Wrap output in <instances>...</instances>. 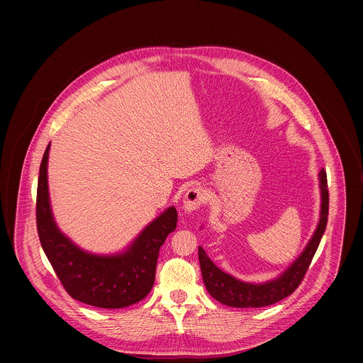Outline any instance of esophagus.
Segmentation results:
<instances>
[{"label":"esophagus","instance_id":"1","mask_svg":"<svg viewBox=\"0 0 363 363\" xmlns=\"http://www.w3.org/2000/svg\"><path fill=\"white\" fill-rule=\"evenodd\" d=\"M205 201H206V191L199 185H194L185 194L182 208L186 213H192V211L198 210Z\"/></svg>","mask_w":363,"mask_h":363}]
</instances>
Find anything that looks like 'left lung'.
I'll return each instance as SVG.
<instances>
[{
    "instance_id": "8db88e82",
    "label": "left lung",
    "mask_w": 363,
    "mask_h": 363,
    "mask_svg": "<svg viewBox=\"0 0 363 363\" xmlns=\"http://www.w3.org/2000/svg\"><path fill=\"white\" fill-rule=\"evenodd\" d=\"M319 186L322 192V208H320V220L318 228L308 241L304 251L298 255L297 260L277 279L263 283L252 284L244 283L233 276L220 270L206 255L202 247L198 248L199 266L203 279V284L208 293L218 300L220 303L230 307H264L274 304L284 297L290 296L304 279L307 269L313 260V255L320 244L323 233L328 224L329 214V189H328V177L326 171L322 169L319 172Z\"/></svg>"
}]
</instances>
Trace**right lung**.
<instances>
[{"mask_svg": "<svg viewBox=\"0 0 363 363\" xmlns=\"http://www.w3.org/2000/svg\"><path fill=\"white\" fill-rule=\"evenodd\" d=\"M47 146L40 165L35 220L41 247L66 291L76 300L101 308H122L150 291L160 248L177 228L174 206L152 221L130 247L116 255H96L80 250L57 228L50 210Z\"/></svg>", "mask_w": 363, "mask_h": 363, "instance_id": "right-lung-1", "label": "right lung"}]
</instances>
